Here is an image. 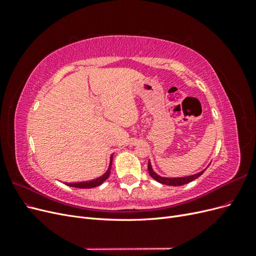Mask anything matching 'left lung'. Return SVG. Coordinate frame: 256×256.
Listing matches in <instances>:
<instances>
[{"label": "left lung", "mask_w": 256, "mask_h": 256, "mask_svg": "<svg viewBox=\"0 0 256 256\" xmlns=\"http://www.w3.org/2000/svg\"><path fill=\"white\" fill-rule=\"evenodd\" d=\"M148 172H150V175L154 178V180H157L160 184H168V186H182V184H188V182H190L192 180H196L198 177H200V175H202L205 172V170H204V171H202V172H200V173L194 174V175H191V176L177 177V178H164V177H161V176L157 175L156 173L152 171V166H150V162L148 161Z\"/></svg>", "instance_id": "8db88e82"}]
</instances>
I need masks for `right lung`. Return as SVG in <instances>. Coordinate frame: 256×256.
I'll list each match as a JSON object with an SVG mask.
<instances>
[{"label":"right lung","mask_w":256,"mask_h":256,"mask_svg":"<svg viewBox=\"0 0 256 256\" xmlns=\"http://www.w3.org/2000/svg\"><path fill=\"white\" fill-rule=\"evenodd\" d=\"M112 159H113V156H111V162H110V166H109V168H108V171L102 175L100 176L98 178H96V180H90V182H74V184H66L67 186H70V187H74V188H94V187H97V186L102 184L108 177H109L110 175V171H111V166H112Z\"/></svg>","instance_id":"right-lung-1"}]
</instances>
